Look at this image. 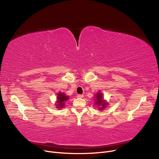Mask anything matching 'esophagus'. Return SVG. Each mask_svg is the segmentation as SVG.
Masks as SVG:
<instances>
[{"instance_id": "1", "label": "esophagus", "mask_w": 159, "mask_h": 159, "mask_svg": "<svg viewBox=\"0 0 159 159\" xmlns=\"http://www.w3.org/2000/svg\"><path fill=\"white\" fill-rule=\"evenodd\" d=\"M77 97L78 98H84V95H82V94H78V95H77Z\"/></svg>"}]
</instances>
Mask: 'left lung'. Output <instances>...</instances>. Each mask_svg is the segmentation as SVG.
<instances>
[{
  "instance_id": "1",
  "label": "left lung",
  "mask_w": 159,
  "mask_h": 159,
  "mask_svg": "<svg viewBox=\"0 0 159 159\" xmlns=\"http://www.w3.org/2000/svg\"><path fill=\"white\" fill-rule=\"evenodd\" d=\"M95 104L99 110H103L108 105V102L104 99L102 93L98 92L95 95Z\"/></svg>"
}]
</instances>
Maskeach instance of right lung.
I'll list each match as a JSON object with an SVG mask.
<instances>
[{
  "label": "right lung",
  "mask_w": 159,
  "mask_h": 159,
  "mask_svg": "<svg viewBox=\"0 0 159 159\" xmlns=\"http://www.w3.org/2000/svg\"><path fill=\"white\" fill-rule=\"evenodd\" d=\"M69 99V96L66 95L63 92H58L57 94V101H56V107L58 109H61L64 108L65 106V103Z\"/></svg>",
  "instance_id": "1"
}]
</instances>
